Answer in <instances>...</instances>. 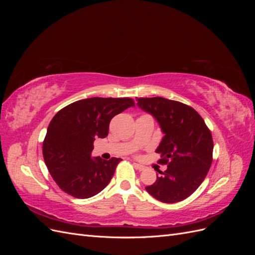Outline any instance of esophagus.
<instances>
[{
  "instance_id": "obj_1",
  "label": "esophagus",
  "mask_w": 255,
  "mask_h": 255,
  "mask_svg": "<svg viewBox=\"0 0 255 255\" xmlns=\"http://www.w3.org/2000/svg\"><path fill=\"white\" fill-rule=\"evenodd\" d=\"M134 167L137 169V170H139V171H142L143 169H144V166H142L140 164H136V163H134Z\"/></svg>"
}]
</instances>
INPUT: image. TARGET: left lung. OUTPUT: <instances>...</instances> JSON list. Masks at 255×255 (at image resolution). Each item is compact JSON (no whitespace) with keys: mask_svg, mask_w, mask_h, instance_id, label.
Instances as JSON below:
<instances>
[{"mask_svg":"<svg viewBox=\"0 0 255 255\" xmlns=\"http://www.w3.org/2000/svg\"><path fill=\"white\" fill-rule=\"evenodd\" d=\"M138 106L154 116L165 134L156 153L166 171L145 189L164 203L183 201L204 181L213 161L210 128L191 106L160 97L136 98Z\"/></svg>","mask_w":255,"mask_h":255,"instance_id":"8db88e82","label":"left lung"}]
</instances>
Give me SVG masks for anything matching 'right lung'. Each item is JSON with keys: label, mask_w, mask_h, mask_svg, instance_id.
<instances>
[{"label": "right lung", "mask_w": 255, "mask_h": 255, "mask_svg": "<svg viewBox=\"0 0 255 255\" xmlns=\"http://www.w3.org/2000/svg\"><path fill=\"white\" fill-rule=\"evenodd\" d=\"M135 102L130 98H90L61 109L48 127L42 143L44 163L58 187L78 199L102 191L122 160L91 158L96 138L109 134L110 122Z\"/></svg>", "instance_id": "obj_1"}]
</instances>
